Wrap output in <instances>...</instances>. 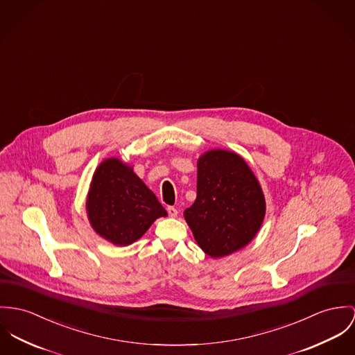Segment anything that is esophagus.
<instances>
[{
    "label": "esophagus",
    "instance_id": "34e87169",
    "mask_svg": "<svg viewBox=\"0 0 355 355\" xmlns=\"http://www.w3.org/2000/svg\"><path fill=\"white\" fill-rule=\"evenodd\" d=\"M166 211H168V216H169V217H176V216H178V209H175L173 206H168V207H166Z\"/></svg>",
    "mask_w": 355,
    "mask_h": 355
}]
</instances>
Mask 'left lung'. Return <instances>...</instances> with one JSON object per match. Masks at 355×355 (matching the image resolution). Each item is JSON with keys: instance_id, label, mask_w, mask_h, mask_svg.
Masks as SVG:
<instances>
[{"instance_id": "left-lung-1", "label": "left lung", "mask_w": 355, "mask_h": 355, "mask_svg": "<svg viewBox=\"0 0 355 355\" xmlns=\"http://www.w3.org/2000/svg\"><path fill=\"white\" fill-rule=\"evenodd\" d=\"M264 213L258 180L239 155L217 149L199 159L196 199L184 217L209 257L221 258L247 245Z\"/></svg>"}]
</instances>
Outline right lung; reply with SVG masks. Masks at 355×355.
Here are the masks:
<instances>
[{
    "mask_svg": "<svg viewBox=\"0 0 355 355\" xmlns=\"http://www.w3.org/2000/svg\"><path fill=\"white\" fill-rule=\"evenodd\" d=\"M89 221L97 233L115 245L138 240L166 211L156 195L116 159L101 162L87 200Z\"/></svg>",
    "mask_w": 355,
    "mask_h": 355,
    "instance_id": "add662e5",
    "label": "right lung"
}]
</instances>
